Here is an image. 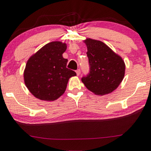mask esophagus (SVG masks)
Instances as JSON below:
<instances>
[{"label":"esophagus","instance_id":"obj_1","mask_svg":"<svg viewBox=\"0 0 151 151\" xmlns=\"http://www.w3.org/2000/svg\"><path fill=\"white\" fill-rule=\"evenodd\" d=\"M76 73H77V76L80 75V73H81L80 69H77V70L76 71Z\"/></svg>","mask_w":151,"mask_h":151}]
</instances>
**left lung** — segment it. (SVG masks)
<instances>
[{
	"mask_svg": "<svg viewBox=\"0 0 151 151\" xmlns=\"http://www.w3.org/2000/svg\"><path fill=\"white\" fill-rule=\"evenodd\" d=\"M84 43L87 48L90 71L87 77H82V82L97 95L111 93L118 87L125 76L123 59L102 41L87 38Z\"/></svg>",
	"mask_w": 151,
	"mask_h": 151,
	"instance_id": "1",
	"label": "left lung"
}]
</instances>
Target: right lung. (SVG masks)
Returning <instances> with one entry per match:
<instances>
[{"label": "right lung", "mask_w": 151, "mask_h": 151, "mask_svg": "<svg viewBox=\"0 0 151 151\" xmlns=\"http://www.w3.org/2000/svg\"><path fill=\"white\" fill-rule=\"evenodd\" d=\"M67 44L52 41L41 48L29 58L24 79L26 87L41 100L54 101L62 95L69 78L77 75L67 68L68 60L62 54Z\"/></svg>", "instance_id": "right-lung-1"}]
</instances>
